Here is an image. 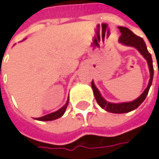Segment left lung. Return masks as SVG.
I'll list each match as a JSON object with an SVG mask.
<instances>
[{"label": "left lung", "mask_w": 159, "mask_h": 159, "mask_svg": "<svg viewBox=\"0 0 159 159\" xmlns=\"http://www.w3.org/2000/svg\"><path fill=\"white\" fill-rule=\"evenodd\" d=\"M119 31H120V33H121V36L119 38V41L121 43H123L124 45H127V46H132L136 48L138 50L140 51V53L143 56L144 58L147 60L150 71V82H149V85H148L147 89L144 90L143 93L140 95L136 100L130 102H123V103H111V102H107L101 96L99 91H98V89L95 88V84L93 83V81H92V89H93V91H94L95 100L97 102V103L102 109H104L105 111H109V112L125 113L135 110L145 100L146 96H147L148 93H149L150 86L152 84L154 69H153V64H152L151 55L148 51L146 44H145L144 40H143V38H141V37H139L137 35H135L128 28L119 26Z\"/></svg>", "instance_id": "left-lung-1"}]
</instances>
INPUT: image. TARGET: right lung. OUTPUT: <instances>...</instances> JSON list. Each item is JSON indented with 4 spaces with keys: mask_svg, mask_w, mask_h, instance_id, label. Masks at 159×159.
Returning a JSON list of instances; mask_svg holds the SVG:
<instances>
[{
    "mask_svg": "<svg viewBox=\"0 0 159 159\" xmlns=\"http://www.w3.org/2000/svg\"><path fill=\"white\" fill-rule=\"evenodd\" d=\"M68 102H69V99L67 100L66 103L64 104V106L62 107L59 111H56V112L48 114V115H46V116H43V117H41V118H38V119H36L40 120V121H49V120H54V119H58V118H60V117H62V116L64 115V111H65V110H66V108H67Z\"/></svg>",
    "mask_w": 159,
    "mask_h": 159,
    "instance_id": "obj_1",
    "label": "right lung"
}]
</instances>
